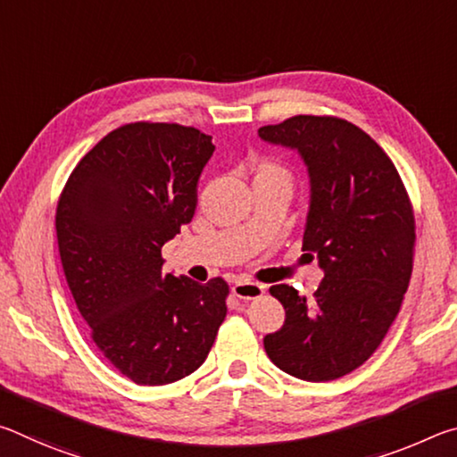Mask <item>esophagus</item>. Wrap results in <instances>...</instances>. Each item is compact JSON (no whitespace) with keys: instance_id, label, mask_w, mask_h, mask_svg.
<instances>
[{"instance_id":"1","label":"esophagus","mask_w":457,"mask_h":457,"mask_svg":"<svg viewBox=\"0 0 457 457\" xmlns=\"http://www.w3.org/2000/svg\"><path fill=\"white\" fill-rule=\"evenodd\" d=\"M231 294L237 296L239 300H253L264 294V286L250 280H237L234 286H231Z\"/></svg>"}]
</instances>
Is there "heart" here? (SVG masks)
<instances>
[{"label": "heart", "instance_id": "1", "mask_svg": "<svg viewBox=\"0 0 457 457\" xmlns=\"http://www.w3.org/2000/svg\"><path fill=\"white\" fill-rule=\"evenodd\" d=\"M256 181H280L286 185H292V175L288 169L276 163V161H262L256 167Z\"/></svg>", "mask_w": 457, "mask_h": 457}]
</instances>
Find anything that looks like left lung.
Segmentation results:
<instances>
[{
    "label": "left lung",
    "mask_w": 457,
    "mask_h": 457,
    "mask_svg": "<svg viewBox=\"0 0 457 457\" xmlns=\"http://www.w3.org/2000/svg\"><path fill=\"white\" fill-rule=\"evenodd\" d=\"M258 135L304 161L311 204L303 250L324 272L311 300L288 284L270 288L286 319L264 337V349L284 373L332 381L377 351L403 303L413 268L411 204L391 159L353 122L298 114Z\"/></svg>",
    "instance_id": "1"
}]
</instances>
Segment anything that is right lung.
<instances>
[{"mask_svg":"<svg viewBox=\"0 0 457 457\" xmlns=\"http://www.w3.org/2000/svg\"><path fill=\"white\" fill-rule=\"evenodd\" d=\"M212 137L133 122L98 141L58 201L62 268L100 353L137 385L191 375L226 319L228 284L163 274L161 247L193 220Z\"/></svg>","mask_w":457,"mask_h":457,"instance_id":"obj_1","label":"right lung"}]
</instances>
